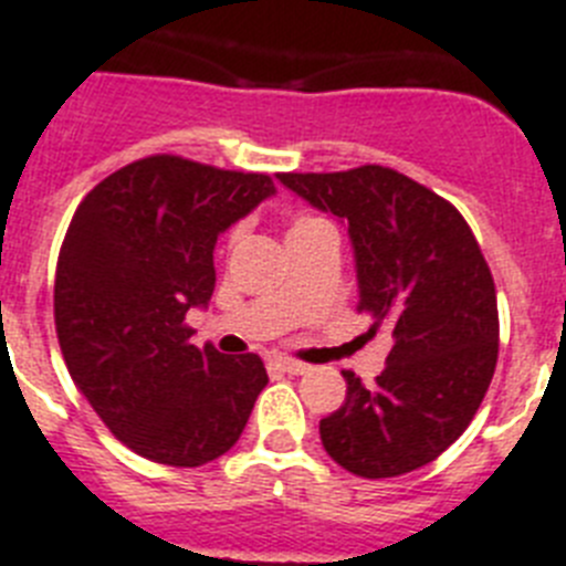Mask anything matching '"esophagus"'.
<instances>
[{"label":"esophagus","mask_w":566,"mask_h":566,"mask_svg":"<svg viewBox=\"0 0 566 566\" xmlns=\"http://www.w3.org/2000/svg\"><path fill=\"white\" fill-rule=\"evenodd\" d=\"M274 366L283 371H289V375H303V371H308V364H303V360H294V357H283V355L274 357Z\"/></svg>","instance_id":"esophagus-1"}]
</instances>
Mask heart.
Listing matches in <instances>:
<instances>
[{
  "label": "heart",
  "mask_w": 566,
  "mask_h": 566,
  "mask_svg": "<svg viewBox=\"0 0 566 566\" xmlns=\"http://www.w3.org/2000/svg\"><path fill=\"white\" fill-rule=\"evenodd\" d=\"M321 226H329L326 220H321L317 214H308V211H301V214H294L292 220H289V237H297V234H306V231H315L321 229ZM240 234H243V229L240 226H234V229L229 231V237H226V245H234L237 240H240Z\"/></svg>",
  "instance_id": "heart-1"
}]
</instances>
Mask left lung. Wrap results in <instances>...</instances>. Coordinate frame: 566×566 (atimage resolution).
<instances>
[{"label": "left lung", "mask_w": 566, "mask_h": 566, "mask_svg": "<svg viewBox=\"0 0 566 566\" xmlns=\"http://www.w3.org/2000/svg\"><path fill=\"white\" fill-rule=\"evenodd\" d=\"M349 223L371 332L392 326L375 384L343 369L346 400L321 421L332 461L360 478L421 470L475 418L499 364V301L475 234L441 195L386 166L277 174Z\"/></svg>", "instance_id": "1"}]
</instances>
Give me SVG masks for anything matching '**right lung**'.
Wrapping results in <instances>:
<instances>
[{
	"label": "right lung",
	"instance_id": "add662e5",
	"mask_svg": "<svg viewBox=\"0 0 566 566\" xmlns=\"http://www.w3.org/2000/svg\"><path fill=\"white\" fill-rule=\"evenodd\" d=\"M272 191L269 174L151 154L71 217L53 280L62 357L99 421L148 461L202 467L229 452L269 384L254 352L197 349L186 315L211 301L217 234Z\"/></svg>",
	"mask_w": 566,
	"mask_h": 566
}]
</instances>
